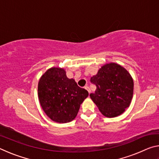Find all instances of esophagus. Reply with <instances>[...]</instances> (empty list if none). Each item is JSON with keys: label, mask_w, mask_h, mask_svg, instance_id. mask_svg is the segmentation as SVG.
Masks as SVG:
<instances>
[{"label": "esophagus", "mask_w": 159, "mask_h": 159, "mask_svg": "<svg viewBox=\"0 0 159 159\" xmlns=\"http://www.w3.org/2000/svg\"><path fill=\"white\" fill-rule=\"evenodd\" d=\"M85 89H86L88 91V93H89V94L91 93V90H90V88L88 87V85H86V86H85Z\"/></svg>", "instance_id": "1"}]
</instances>
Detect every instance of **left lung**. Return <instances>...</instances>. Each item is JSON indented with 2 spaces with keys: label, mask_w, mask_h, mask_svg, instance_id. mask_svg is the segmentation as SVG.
Wrapping results in <instances>:
<instances>
[{
  "label": "left lung",
  "mask_w": 159,
  "mask_h": 159,
  "mask_svg": "<svg viewBox=\"0 0 159 159\" xmlns=\"http://www.w3.org/2000/svg\"><path fill=\"white\" fill-rule=\"evenodd\" d=\"M90 80L97 88L95 93L90 94V97L104 116L116 117L130 106L134 82L123 66L114 62L107 63Z\"/></svg>",
  "instance_id": "1"
}]
</instances>
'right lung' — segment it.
<instances>
[{
    "label": "right lung",
    "instance_id": "1",
    "mask_svg": "<svg viewBox=\"0 0 159 159\" xmlns=\"http://www.w3.org/2000/svg\"><path fill=\"white\" fill-rule=\"evenodd\" d=\"M38 96L43 110L51 120L66 123L76 118L88 92L78 86L74 79H68L65 69L52 67L40 78Z\"/></svg>",
    "mask_w": 159,
    "mask_h": 159
}]
</instances>
